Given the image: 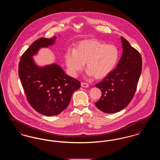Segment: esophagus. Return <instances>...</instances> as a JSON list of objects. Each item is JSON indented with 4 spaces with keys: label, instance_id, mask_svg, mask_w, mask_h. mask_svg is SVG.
<instances>
[{
    "label": "esophagus",
    "instance_id": "34e87169",
    "mask_svg": "<svg viewBox=\"0 0 160 160\" xmlns=\"http://www.w3.org/2000/svg\"><path fill=\"white\" fill-rule=\"evenodd\" d=\"M81 86L83 88H88L89 87V84L87 83H85V82H82L81 83Z\"/></svg>",
    "mask_w": 160,
    "mask_h": 160
}]
</instances>
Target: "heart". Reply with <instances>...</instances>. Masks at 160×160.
Segmentation results:
<instances>
[{"mask_svg": "<svg viewBox=\"0 0 160 160\" xmlns=\"http://www.w3.org/2000/svg\"><path fill=\"white\" fill-rule=\"evenodd\" d=\"M120 52L113 44L88 39L79 42L75 49H68L65 55L67 71L71 76L76 77L86 63L87 74L102 78L110 74L118 65Z\"/></svg>", "mask_w": 160, "mask_h": 160, "instance_id": "heart-1", "label": "heart"}]
</instances>
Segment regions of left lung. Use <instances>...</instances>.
<instances>
[{"label":"left lung","instance_id":"obj_1","mask_svg":"<svg viewBox=\"0 0 160 160\" xmlns=\"http://www.w3.org/2000/svg\"><path fill=\"white\" fill-rule=\"evenodd\" d=\"M123 53L117 67L96 87L102 92L99 101L95 103L101 111L114 113L125 108L134 96L142 69L140 53L121 37Z\"/></svg>","mask_w":160,"mask_h":160}]
</instances>
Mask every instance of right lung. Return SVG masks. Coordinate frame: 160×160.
I'll list each match as a JSON object with an SVG mask.
<instances>
[{
    "instance_id": "right-lung-1",
    "label": "right lung",
    "mask_w": 160,
    "mask_h": 160,
    "mask_svg": "<svg viewBox=\"0 0 160 160\" xmlns=\"http://www.w3.org/2000/svg\"><path fill=\"white\" fill-rule=\"evenodd\" d=\"M56 39L35 41L22 54L18 64V75L29 103L47 116L61 113L68 106L72 93L80 88V81L67 75L58 65L39 68L33 60L32 56L40 48L53 44Z\"/></svg>"
}]
</instances>
